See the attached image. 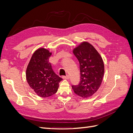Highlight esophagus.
<instances>
[{"instance_id":"esophagus-1","label":"esophagus","mask_w":133,"mask_h":133,"mask_svg":"<svg viewBox=\"0 0 133 133\" xmlns=\"http://www.w3.org/2000/svg\"><path fill=\"white\" fill-rule=\"evenodd\" d=\"M63 78H64V79H68L69 78V75H66L63 76Z\"/></svg>"}]
</instances>
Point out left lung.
Masks as SVG:
<instances>
[{"instance_id": "1", "label": "left lung", "mask_w": 133, "mask_h": 133, "mask_svg": "<svg viewBox=\"0 0 133 133\" xmlns=\"http://www.w3.org/2000/svg\"><path fill=\"white\" fill-rule=\"evenodd\" d=\"M79 62L80 81L72 85L76 94L83 98L93 95L101 85L104 73L103 59L90 44L83 42L73 50Z\"/></svg>"}]
</instances>
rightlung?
Wrapping results in <instances>:
<instances>
[{"mask_svg":"<svg viewBox=\"0 0 133 133\" xmlns=\"http://www.w3.org/2000/svg\"><path fill=\"white\" fill-rule=\"evenodd\" d=\"M51 55L48 50L39 48L32 55L26 71L28 83L35 93L43 98L57 92L59 83L63 80L55 73L49 62Z\"/></svg>","mask_w":133,"mask_h":133,"instance_id":"obj_1","label":"right lung"}]
</instances>
